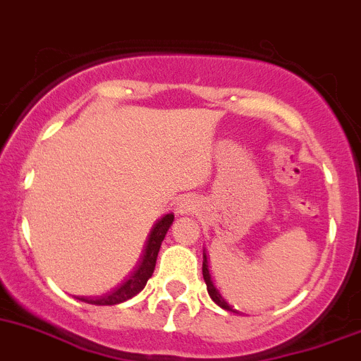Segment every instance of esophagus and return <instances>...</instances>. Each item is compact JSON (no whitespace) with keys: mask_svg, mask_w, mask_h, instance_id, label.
Here are the masks:
<instances>
[{"mask_svg":"<svg viewBox=\"0 0 361 361\" xmlns=\"http://www.w3.org/2000/svg\"><path fill=\"white\" fill-rule=\"evenodd\" d=\"M188 210H189V203L185 202V200H182V202L179 203V214H185Z\"/></svg>","mask_w":361,"mask_h":361,"instance_id":"1","label":"esophagus"}]
</instances>
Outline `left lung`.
Returning <instances> with one entry per match:
<instances>
[{"instance_id": "1", "label": "left lung", "mask_w": 361, "mask_h": 361, "mask_svg": "<svg viewBox=\"0 0 361 361\" xmlns=\"http://www.w3.org/2000/svg\"><path fill=\"white\" fill-rule=\"evenodd\" d=\"M203 278H205L207 290H208V295L212 297V300H214L217 306H221L222 310L233 311V313H236V310H233V307L229 306L228 302H226V299L222 297V293L219 292V288L215 287L214 281H212V274H210V271H208V255H207L205 250H203Z\"/></svg>"}]
</instances>
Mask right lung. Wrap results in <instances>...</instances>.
<instances>
[{
    "label": "right lung",
    "instance_id": "1",
    "mask_svg": "<svg viewBox=\"0 0 361 361\" xmlns=\"http://www.w3.org/2000/svg\"><path fill=\"white\" fill-rule=\"evenodd\" d=\"M173 222V214H166L165 217L159 219L154 224V228L151 229L149 236H147L146 247H144L142 257H140L139 264H137L135 269L128 274V278L116 287L114 290L104 293L99 297H78L80 300L87 304H95V306H114V304L125 302V300L132 299L133 295H137L144 287H146L147 280L153 276V271L156 266V257H158L159 247H161V241L165 238L166 231L172 226Z\"/></svg>",
    "mask_w": 361,
    "mask_h": 361
}]
</instances>
